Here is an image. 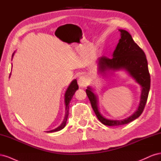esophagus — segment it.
I'll return each mask as SVG.
<instances>
[{
	"label": "esophagus",
	"instance_id": "esophagus-1",
	"mask_svg": "<svg viewBox=\"0 0 161 161\" xmlns=\"http://www.w3.org/2000/svg\"><path fill=\"white\" fill-rule=\"evenodd\" d=\"M78 84H79V86L81 87V88L85 87L87 85V80L86 79V77H85L84 76H80L79 80H78Z\"/></svg>",
	"mask_w": 161,
	"mask_h": 161
}]
</instances>
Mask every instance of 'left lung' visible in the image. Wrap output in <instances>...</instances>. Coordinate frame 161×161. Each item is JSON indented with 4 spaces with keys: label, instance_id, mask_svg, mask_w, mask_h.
Returning <instances> with one entry per match:
<instances>
[{
    "label": "left lung",
    "instance_id": "left-lung-1",
    "mask_svg": "<svg viewBox=\"0 0 161 161\" xmlns=\"http://www.w3.org/2000/svg\"><path fill=\"white\" fill-rule=\"evenodd\" d=\"M121 38L113 53V58L100 57L97 61L98 72L102 75L107 73L125 70L128 75L141 86L140 101L138 108L134 113L124 119H110L101 114L99 109V99L94 89L89 86L86 89L91 106L97 118L102 124L109 126L124 125L134 121L142 114L147 103L150 87V76L148 62L143 50L136 44L130 34L124 30H119Z\"/></svg>",
    "mask_w": 161,
    "mask_h": 161
}]
</instances>
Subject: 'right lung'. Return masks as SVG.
<instances>
[{"mask_svg":"<svg viewBox=\"0 0 161 161\" xmlns=\"http://www.w3.org/2000/svg\"><path fill=\"white\" fill-rule=\"evenodd\" d=\"M15 53V52H14V53H13V56L14 55V53ZM12 56V58H13ZM79 89V86H78L77 84V81L76 79L73 80L71 83L70 84V85L68 87L67 90L65 92V95H64V103H65V116H64V120H63L62 123L58 126V128L53 129L52 130L50 131H47L46 132H53V131H60L61 130H62L65 127V125L66 124V121H67V119H68V117H69V103L70 102L72 98L73 95H75V92L76 90Z\"/></svg>","mask_w":161,"mask_h":161,"instance_id":"add662e5","label":"right lung"}]
</instances>
